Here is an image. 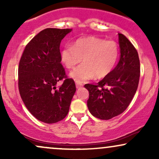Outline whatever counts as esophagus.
I'll return each mask as SVG.
<instances>
[{
	"instance_id": "esophagus-1",
	"label": "esophagus",
	"mask_w": 159,
	"mask_h": 159,
	"mask_svg": "<svg viewBox=\"0 0 159 159\" xmlns=\"http://www.w3.org/2000/svg\"><path fill=\"white\" fill-rule=\"evenodd\" d=\"M75 84H76V87H77V88H80V87H83V84L81 83V82L76 81Z\"/></svg>"
}]
</instances>
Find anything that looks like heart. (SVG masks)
Instances as JSON below:
<instances>
[{
  "instance_id": "heart-1",
  "label": "heart",
  "mask_w": 159,
  "mask_h": 159,
  "mask_svg": "<svg viewBox=\"0 0 159 159\" xmlns=\"http://www.w3.org/2000/svg\"><path fill=\"white\" fill-rule=\"evenodd\" d=\"M119 57L116 42L89 36L78 39L74 45H66L61 51V61L67 69H73L81 63L70 75L81 82L95 78H102L110 74Z\"/></svg>"
}]
</instances>
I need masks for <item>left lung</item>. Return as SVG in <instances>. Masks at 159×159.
<instances>
[{"instance_id":"left-lung-1","label":"left lung","mask_w":159,"mask_h":159,"mask_svg":"<svg viewBox=\"0 0 159 159\" xmlns=\"http://www.w3.org/2000/svg\"><path fill=\"white\" fill-rule=\"evenodd\" d=\"M120 59L116 66L97 84H87V107L100 120H110L122 114L132 102L138 87L140 60L136 48L119 34Z\"/></svg>"}]
</instances>
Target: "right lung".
<instances>
[{"label":"right lung","mask_w":159,"mask_h":159,"mask_svg":"<svg viewBox=\"0 0 159 159\" xmlns=\"http://www.w3.org/2000/svg\"><path fill=\"white\" fill-rule=\"evenodd\" d=\"M72 29L46 28L27 43L19 61V90L27 110L45 123L63 120L76 91L61 64L60 45ZM63 80L59 87L56 83Z\"/></svg>","instance_id":"right-lung-1"}]
</instances>
